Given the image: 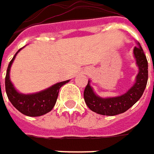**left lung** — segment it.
<instances>
[{
    "instance_id": "obj_1",
    "label": "left lung",
    "mask_w": 154,
    "mask_h": 154,
    "mask_svg": "<svg viewBox=\"0 0 154 154\" xmlns=\"http://www.w3.org/2000/svg\"><path fill=\"white\" fill-rule=\"evenodd\" d=\"M138 44L133 49V54L139 67V73L134 85L125 94L115 97H100L96 95L90 81H88L84 91V97L85 104L92 112L100 115L115 116L126 112L143 95L148 79V63L141 46L140 43Z\"/></svg>"
}]
</instances>
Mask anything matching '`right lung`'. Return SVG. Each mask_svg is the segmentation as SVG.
Instances as JSON below:
<instances>
[{"instance_id": "right-lung-1", "label": "right lung", "mask_w": 154, "mask_h": 154, "mask_svg": "<svg viewBox=\"0 0 154 154\" xmlns=\"http://www.w3.org/2000/svg\"><path fill=\"white\" fill-rule=\"evenodd\" d=\"M21 50H19L15 53L14 57L10 61L8 66L6 77H5L6 93L11 104L20 112H22L24 115L29 117H38L44 115L53 109L58 97L59 89L63 85L67 84L69 80L57 83L44 91H42L40 92L34 93V94H23L18 92L14 89L13 84L10 81L9 71H10V67L15 58V56Z\"/></svg>"}]
</instances>
